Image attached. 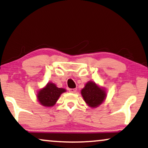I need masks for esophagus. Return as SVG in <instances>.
Returning a JSON list of instances; mask_svg holds the SVG:
<instances>
[{
	"mask_svg": "<svg viewBox=\"0 0 148 148\" xmlns=\"http://www.w3.org/2000/svg\"><path fill=\"white\" fill-rule=\"evenodd\" d=\"M69 90V92H71V93H75L77 92V89L76 88H71Z\"/></svg>",
	"mask_w": 148,
	"mask_h": 148,
	"instance_id": "34e87169",
	"label": "esophagus"
}]
</instances>
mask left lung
<instances>
[{"instance_id":"left-lung-1","label":"left lung","mask_w":148,"mask_h":148,"mask_svg":"<svg viewBox=\"0 0 148 148\" xmlns=\"http://www.w3.org/2000/svg\"><path fill=\"white\" fill-rule=\"evenodd\" d=\"M81 92L85 102L92 108L98 107L106 98V92L104 89L99 88L93 82L87 83Z\"/></svg>"}]
</instances>
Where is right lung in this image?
Masks as SVG:
<instances>
[{"instance_id": "right-lung-1", "label": "right lung", "mask_w": 148, "mask_h": 148, "mask_svg": "<svg viewBox=\"0 0 148 148\" xmlns=\"http://www.w3.org/2000/svg\"><path fill=\"white\" fill-rule=\"evenodd\" d=\"M66 92L63 88H58L55 84L48 83L45 88L39 91L38 100L44 106H52L55 104L60 94Z\"/></svg>"}]
</instances>
